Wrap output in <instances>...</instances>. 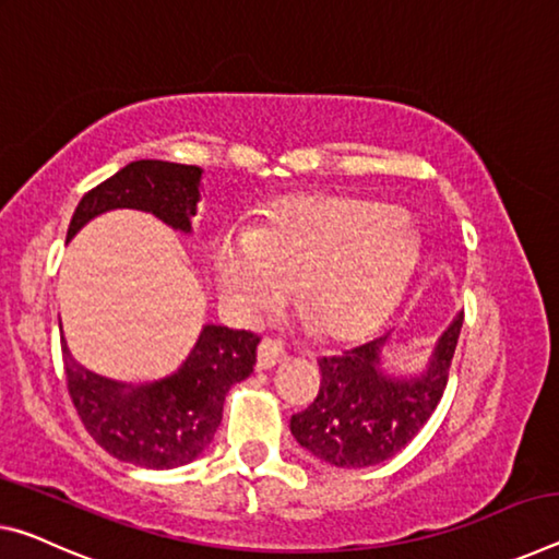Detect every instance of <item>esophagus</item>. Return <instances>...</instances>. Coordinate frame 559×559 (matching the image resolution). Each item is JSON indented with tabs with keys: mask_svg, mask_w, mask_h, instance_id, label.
<instances>
[{
	"mask_svg": "<svg viewBox=\"0 0 559 559\" xmlns=\"http://www.w3.org/2000/svg\"><path fill=\"white\" fill-rule=\"evenodd\" d=\"M283 358H286V353L276 341H261L259 353H255V370H271L283 362Z\"/></svg>",
	"mask_w": 559,
	"mask_h": 559,
	"instance_id": "obj_1",
	"label": "esophagus"
}]
</instances>
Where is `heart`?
<instances>
[{"mask_svg": "<svg viewBox=\"0 0 559 559\" xmlns=\"http://www.w3.org/2000/svg\"><path fill=\"white\" fill-rule=\"evenodd\" d=\"M418 238L405 216L358 197L283 199L248 234L226 231L211 248L221 304L238 318L296 300L313 331L350 341L383 321L411 276Z\"/></svg>", "mask_w": 559, "mask_h": 559, "instance_id": "1", "label": "heart"}]
</instances>
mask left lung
I'll list each match as a JSON object with an SVG mask.
<instances>
[{"label":"left lung","instance_id":"left-lung-1","mask_svg":"<svg viewBox=\"0 0 559 559\" xmlns=\"http://www.w3.org/2000/svg\"><path fill=\"white\" fill-rule=\"evenodd\" d=\"M460 328L463 311L438 335L418 373H395L383 362L391 331L343 356L321 358L318 397L290 418L298 445L345 471L378 465L401 453L440 403Z\"/></svg>","mask_w":559,"mask_h":559}]
</instances>
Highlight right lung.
I'll return each instance as SVG.
<instances>
[{
    "mask_svg": "<svg viewBox=\"0 0 559 559\" xmlns=\"http://www.w3.org/2000/svg\"><path fill=\"white\" fill-rule=\"evenodd\" d=\"M203 168L141 158L131 162L79 201L67 243L88 221L114 209L154 214L174 231L193 234ZM61 331V325H59ZM259 335L206 323L186 360L152 383H121L74 360L61 335L69 395L106 453L146 471L189 465L214 440L226 393L253 373Z\"/></svg>",
    "mask_w": 559,
    "mask_h": 559,
    "instance_id": "obj_1",
    "label": "right lung"
}]
</instances>
